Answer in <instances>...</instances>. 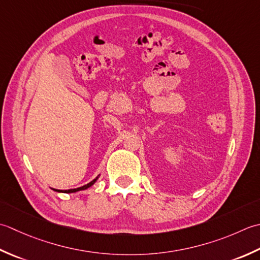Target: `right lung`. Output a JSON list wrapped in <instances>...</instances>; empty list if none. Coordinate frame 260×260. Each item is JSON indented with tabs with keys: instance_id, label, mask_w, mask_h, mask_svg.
Masks as SVG:
<instances>
[{
	"instance_id": "1",
	"label": "right lung",
	"mask_w": 260,
	"mask_h": 260,
	"mask_svg": "<svg viewBox=\"0 0 260 260\" xmlns=\"http://www.w3.org/2000/svg\"><path fill=\"white\" fill-rule=\"evenodd\" d=\"M99 178V176L95 178V179H93V181L91 182V183H88V184H86V185H84V186H82V187H78V188H74V189H67V190H58V189H55V190H57V192H63V193H74V192H77V190H82V189H86V188H88V187H91L92 185L96 182V179Z\"/></svg>"
}]
</instances>
